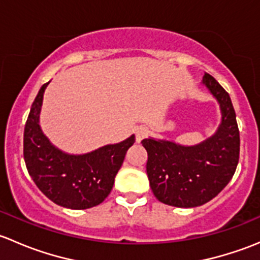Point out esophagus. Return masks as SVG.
<instances>
[{
	"label": "esophagus",
	"mask_w": 260,
	"mask_h": 260,
	"mask_svg": "<svg viewBox=\"0 0 260 260\" xmlns=\"http://www.w3.org/2000/svg\"><path fill=\"white\" fill-rule=\"evenodd\" d=\"M147 135H148V129L146 127H143V125L136 128V142L140 143L143 138H146Z\"/></svg>",
	"instance_id": "esophagus-1"
}]
</instances>
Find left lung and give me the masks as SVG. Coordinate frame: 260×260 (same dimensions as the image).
I'll return each instance as SVG.
<instances>
[{"label": "left lung", "mask_w": 260, "mask_h": 260, "mask_svg": "<svg viewBox=\"0 0 260 260\" xmlns=\"http://www.w3.org/2000/svg\"><path fill=\"white\" fill-rule=\"evenodd\" d=\"M201 83L221 112V123L211 137L193 146L152 137L142 141L152 192L176 208H195L214 199L234 176L239 161L240 137L232 99L210 74Z\"/></svg>", "instance_id": "left-lung-1"}]
</instances>
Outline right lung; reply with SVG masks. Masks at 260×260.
I'll return each instance as SVG.
<instances>
[{"instance_id": "obj_1", "label": "right lung", "mask_w": 260, "mask_h": 260, "mask_svg": "<svg viewBox=\"0 0 260 260\" xmlns=\"http://www.w3.org/2000/svg\"><path fill=\"white\" fill-rule=\"evenodd\" d=\"M49 83L40 88L26 120V169L41 192L57 205L73 210L93 208L103 203L112 191L125 153L135 143V135L84 154H70L59 149L40 127L41 106Z\"/></svg>"}]
</instances>
